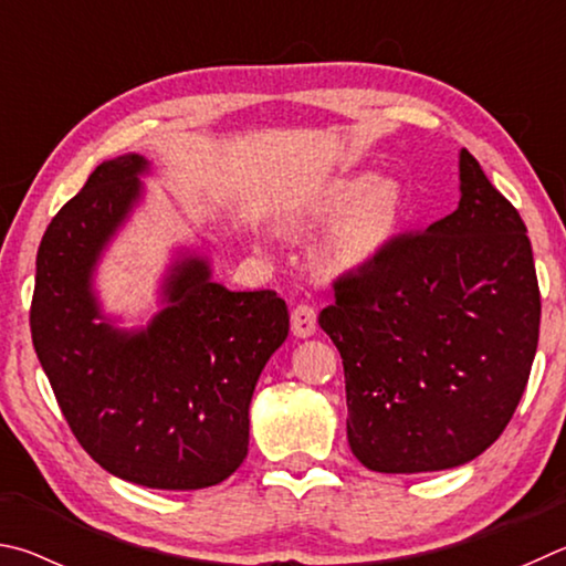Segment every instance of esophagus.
<instances>
[{"label": "esophagus", "mask_w": 566, "mask_h": 566, "mask_svg": "<svg viewBox=\"0 0 566 566\" xmlns=\"http://www.w3.org/2000/svg\"><path fill=\"white\" fill-rule=\"evenodd\" d=\"M315 325H318V313H315L313 305H308V303L295 305L291 313L293 335H298V338H311V335L315 333Z\"/></svg>", "instance_id": "esophagus-1"}]
</instances>
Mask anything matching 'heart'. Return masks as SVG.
<instances>
[{
  "instance_id": "obj_1",
  "label": "heart",
  "mask_w": 566,
  "mask_h": 566,
  "mask_svg": "<svg viewBox=\"0 0 566 566\" xmlns=\"http://www.w3.org/2000/svg\"><path fill=\"white\" fill-rule=\"evenodd\" d=\"M405 216L402 186L390 176L368 171L345 174L323 186V191L295 218L298 228L342 221L321 248V263L331 273H365L382 261L400 233Z\"/></svg>"
}]
</instances>
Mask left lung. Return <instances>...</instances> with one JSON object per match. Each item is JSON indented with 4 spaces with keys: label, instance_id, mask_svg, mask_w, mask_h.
<instances>
[{
    "label": "left lung",
    "instance_id": "left-lung-1",
    "mask_svg": "<svg viewBox=\"0 0 566 566\" xmlns=\"http://www.w3.org/2000/svg\"><path fill=\"white\" fill-rule=\"evenodd\" d=\"M460 193L458 211L340 275L321 311L343 358L350 450L373 472L474 460L527 388L542 313L527 226L468 148Z\"/></svg>",
    "mask_w": 566,
    "mask_h": 566
}]
</instances>
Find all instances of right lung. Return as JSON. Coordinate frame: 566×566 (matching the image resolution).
<instances>
[{
  "instance_id": "right-lung-1",
  "label": "right lung",
  "mask_w": 566,
  "mask_h": 566,
  "mask_svg": "<svg viewBox=\"0 0 566 566\" xmlns=\"http://www.w3.org/2000/svg\"><path fill=\"white\" fill-rule=\"evenodd\" d=\"M144 156L96 166L62 206L36 253L29 325L59 408L106 472L154 490H203L248 454V408L289 338L275 291H228L188 255L164 281L166 308L144 331H118L92 291L98 255L142 198Z\"/></svg>"
}]
</instances>
